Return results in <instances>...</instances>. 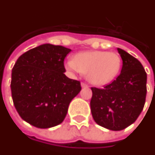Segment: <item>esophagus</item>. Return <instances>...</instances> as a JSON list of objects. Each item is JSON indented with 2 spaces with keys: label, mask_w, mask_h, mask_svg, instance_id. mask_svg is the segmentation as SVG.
Instances as JSON below:
<instances>
[{
  "label": "esophagus",
  "mask_w": 155,
  "mask_h": 155,
  "mask_svg": "<svg viewBox=\"0 0 155 155\" xmlns=\"http://www.w3.org/2000/svg\"><path fill=\"white\" fill-rule=\"evenodd\" d=\"M81 87L82 88H88V85L85 83H81Z\"/></svg>",
  "instance_id": "34e87169"
}]
</instances>
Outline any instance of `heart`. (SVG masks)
I'll list each match as a JSON object with an SVG mask.
<instances>
[{
  "mask_svg": "<svg viewBox=\"0 0 155 155\" xmlns=\"http://www.w3.org/2000/svg\"><path fill=\"white\" fill-rule=\"evenodd\" d=\"M121 66L122 60L119 54L99 50L79 53L65 64L71 71L87 75L88 81L97 86L113 81L119 75Z\"/></svg>",
  "mask_w": 155,
  "mask_h": 155,
  "instance_id": "obj_1",
  "label": "heart"
}]
</instances>
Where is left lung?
Wrapping results in <instances>:
<instances>
[{"instance_id":"obj_1","label":"left lung","mask_w":155,"mask_h":155,"mask_svg":"<svg viewBox=\"0 0 155 155\" xmlns=\"http://www.w3.org/2000/svg\"><path fill=\"white\" fill-rule=\"evenodd\" d=\"M123 60L120 75L103 88H91L90 107L94 121L101 127L120 131L135 122L146 102L147 75L137 59L117 49Z\"/></svg>"}]
</instances>
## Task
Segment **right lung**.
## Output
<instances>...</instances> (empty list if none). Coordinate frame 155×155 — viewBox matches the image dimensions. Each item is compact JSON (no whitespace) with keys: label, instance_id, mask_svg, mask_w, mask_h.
Instances as JSON below:
<instances>
[{"label":"right lung","instance_id":"add662e5","mask_svg":"<svg viewBox=\"0 0 155 155\" xmlns=\"http://www.w3.org/2000/svg\"><path fill=\"white\" fill-rule=\"evenodd\" d=\"M71 49L44 44L18 58L12 70V98L26 122L39 128L60 124L81 90L80 82L66 76L64 59Z\"/></svg>","mask_w":155,"mask_h":155}]
</instances>
